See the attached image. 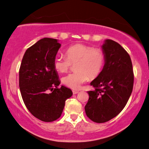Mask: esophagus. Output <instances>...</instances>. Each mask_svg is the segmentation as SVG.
I'll return each instance as SVG.
<instances>
[{
    "label": "esophagus",
    "mask_w": 149,
    "mask_h": 149,
    "mask_svg": "<svg viewBox=\"0 0 149 149\" xmlns=\"http://www.w3.org/2000/svg\"><path fill=\"white\" fill-rule=\"evenodd\" d=\"M78 93H79L78 91H73V94H74V95H76V94H77Z\"/></svg>",
    "instance_id": "34e87169"
}]
</instances>
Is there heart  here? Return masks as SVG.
Returning <instances> with one entry per match:
<instances>
[{
  "mask_svg": "<svg viewBox=\"0 0 149 149\" xmlns=\"http://www.w3.org/2000/svg\"><path fill=\"white\" fill-rule=\"evenodd\" d=\"M66 56L57 54L54 59V67L57 72H66L71 64L76 62L75 72L62 79L65 86L72 89H79L82 85L91 79H95L102 72L105 63L103 50L89 45L77 43L71 45L65 51Z\"/></svg>",
  "mask_w": 149,
  "mask_h": 149,
  "instance_id": "obj_1",
  "label": "heart"
}]
</instances>
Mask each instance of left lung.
<instances>
[{"mask_svg":"<svg viewBox=\"0 0 149 149\" xmlns=\"http://www.w3.org/2000/svg\"><path fill=\"white\" fill-rule=\"evenodd\" d=\"M102 49L105 64L90 84L95 90L87 91L89 98L85 107L87 116L96 123L107 122L120 114L130 99L134 81L132 60L119 43L107 39Z\"/></svg>","mask_w":149,"mask_h":149,"instance_id":"left-lung-1","label":"left lung"}]
</instances>
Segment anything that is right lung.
Instances as JSON below:
<instances>
[{
    "label": "right lung",
    "mask_w": 149,
    "mask_h": 149,
    "mask_svg": "<svg viewBox=\"0 0 149 149\" xmlns=\"http://www.w3.org/2000/svg\"><path fill=\"white\" fill-rule=\"evenodd\" d=\"M57 39L43 38L26 50L19 71V87L27 109L37 119L45 122L61 116L71 89L62 85L54 67L60 49Z\"/></svg>",
    "instance_id": "right-lung-1"
}]
</instances>
